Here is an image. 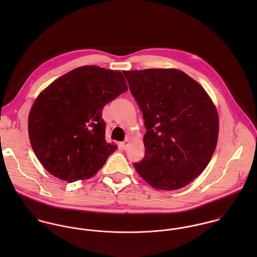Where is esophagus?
I'll return each instance as SVG.
<instances>
[{
  "label": "esophagus",
  "instance_id": "1",
  "mask_svg": "<svg viewBox=\"0 0 257 257\" xmlns=\"http://www.w3.org/2000/svg\"><path fill=\"white\" fill-rule=\"evenodd\" d=\"M128 145H130V141L128 140H125L124 142H122L121 144H120V147H121V149H123V150H125L127 147H128Z\"/></svg>",
  "mask_w": 257,
  "mask_h": 257
}]
</instances>
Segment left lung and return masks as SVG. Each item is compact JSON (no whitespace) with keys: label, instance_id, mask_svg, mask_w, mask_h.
Returning a JSON list of instances; mask_svg holds the SVG:
<instances>
[{"label":"left lung","instance_id":"8db88e82","mask_svg":"<svg viewBox=\"0 0 257 257\" xmlns=\"http://www.w3.org/2000/svg\"><path fill=\"white\" fill-rule=\"evenodd\" d=\"M143 111L146 155L134 163L159 190L183 188L209 164L217 147L219 115L204 88L177 69L123 71Z\"/></svg>","mask_w":257,"mask_h":257}]
</instances>
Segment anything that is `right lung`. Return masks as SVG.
I'll use <instances>...</instances> for the list:
<instances>
[{
    "instance_id": "1",
    "label": "right lung",
    "mask_w": 257,
    "mask_h": 257,
    "mask_svg": "<svg viewBox=\"0 0 257 257\" xmlns=\"http://www.w3.org/2000/svg\"><path fill=\"white\" fill-rule=\"evenodd\" d=\"M127 91L119 71L83 66L37 98L29 115L32 147L43 167L69 183L94 176L116 149L105 140L104 107Z\"/></svg>"
}]
</instances>
